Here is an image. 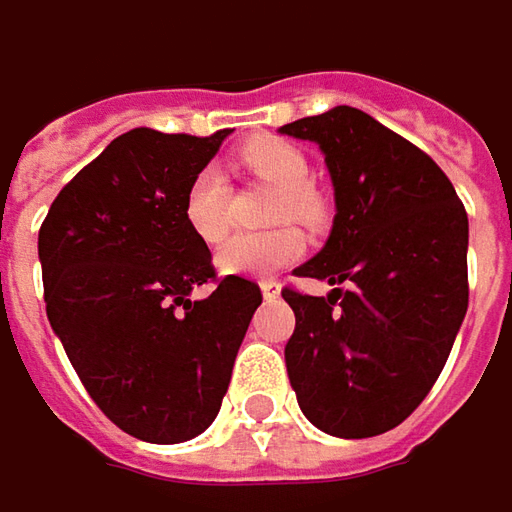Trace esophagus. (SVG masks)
Listing matches in <instances>:
<instances>
[{"instance_id": "esophagus-1", "label": "esophagus", "mask_w": 512, "mask_h": 512, "mask_svg": "<svg viewBox=\"0 0 512 512\" xmlns=\"http://www.w3.org/2000/svg\"><path fill=\"white\" fill-rule=\"evenodd\" d=\"M259 288H262V296H265V299H276V296L282 294V285H279L276 279H265Z\"/></svg>"}]
</instances>
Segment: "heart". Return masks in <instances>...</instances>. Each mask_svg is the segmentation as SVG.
I'll use <instances>...</instances> for the list:
<instances>
[{
  "label": "heart",
  "mask_w": 512,
  "mask_h": 512,
  "mask_svg": "<svg viewBox=\"0 0 512 512\" xmlns=\"http://www.w3.org/2000/svg\"><path fill=\"white\" fill-rule=\"evenodd\" d=\"M242 164L265 184L276 187L282 198L276 201L273 221H302L314 224L322 213L320 198L308 187L311 167L294 143L279 138H256L242 149ZM184 221L204 244H218L230 230L227 210V181L216 164L195 172L184 195ZM305 253V239L294 227H276L265 233H239L218 250L216 262L224 273L239 276H268L288 268Z\"/></svg>",
  "instance_id": "1"
}]
</instances>
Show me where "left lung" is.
Wrapping results in <instances>:
<instances>
[{
  "label": "left lung",
  "instance_id": "left-lung-1",
  "mask_svg": "<svg viewBox=\"0 0 512 512\" xmlns=\"http://www.w3.org/2000/svg\"><path fill=\"white\" fill-rule=\"evenodd\" d=\"M279 132L320 146L337 207L325 247L294 270L331 294L282 291L291 386L322 432L383 435L429 395L467 314V210L426 152L360 109Z\"/></svg>",
  "mask_w": 512,
  "mask_h": 512
}]
</instances>
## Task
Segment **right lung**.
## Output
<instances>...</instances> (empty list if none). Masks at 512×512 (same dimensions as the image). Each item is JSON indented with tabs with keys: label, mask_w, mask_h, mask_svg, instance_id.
I'll return each instance as SVG.
<instances>
[{
	"label": "right lung",
	"mask_w": 512,
	"mask_h": 512,
	"mask_svg": "<svg viewBox=\"0 0 512 512\" xmlns=\"http://www.w3.org/2000/svg\"><path fill=\"white\" fill-rule=\"evenodd\" d=\"M230 132L132 129L83 167L39 227L45 311L91 400L123 432L181 444L216 421L256 282L216 279L184 195ZM216 281L204 300L198 284Z\"/></svg>",
	"instance_id": "right-lung-1"
}]
</instances>
